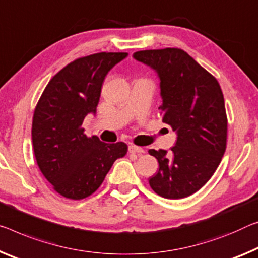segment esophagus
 Instances as JSON below:
<instances>
[{
    "label": "esophagus",
    "mask_w": 258,
    "mask_h": 258,
    "mask_svg": "<svg viewBox=\"0 0 258 258\" xmlns=\"http://www.w3.org/2000/svg\"><path fill=\"white\" fill-rule=\"evenodd\" d=\"M128 151L131 154H138V155H141L145 153V150L141 148V147H137L134 145H130L128 146Z\"/></svg>",
    "instance_id": "1"
}]
</instances>
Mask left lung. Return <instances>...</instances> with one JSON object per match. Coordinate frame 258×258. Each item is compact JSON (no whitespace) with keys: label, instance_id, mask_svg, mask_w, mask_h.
Segmentation results:
<instances>
[{"label":"left lung","instance_id":"obj_1","mask_svg":"<svg viewBox=\"0 0 258 258\" xmlns=\"http://www.w3.org/2000/svg\"><path fill=\"white\" fill-rule=\"evenodd\" d=\"M133 57L157 73L163 122L177 133L171 153L149 150L159 164L149 185L162 198H187L206 185L226 149L223 92L217 79L181 49L141 50Z\"/></svg>","mask_w":258,"mask_h":258}]
</instances>
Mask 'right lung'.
<instances>
[{
  "label": "right lung",
  "instance_id": "right-lung-1",
  "mask_svg": "<svg viewBox=\"0 0 258 258\" xmlns=\"http://www.w3.org/2000/svg\"><path fill=\"white\" fill-rule=\"evenodd\" d=\"M127 52H99L68 64L51 78L36 104L32 141L39 169L57 193L70 200L92 195L103 182L124 142L104 144L84 134L83 121L96 113L105 76Z\"/></svg>",
  "mask_w": 258,
  "mask_h": 258
}]
</instances>
